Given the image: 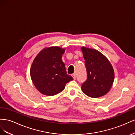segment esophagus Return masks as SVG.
<instances>
[{"mask_svg": "<svg viewBox=\"0 0 135 135\" xmlns=\"http://www.w3.org/2000/svg\"><path fill=\"white\" fill-rule=\"evenodd\" d=\"M72 77H73V79H74V80H75V79H76V74H72Z\"/></svg>", "mask_w": 135, "mask_h": 135, "instance_id": "esophagus-1", "label": "esophagus"}]
</instances>
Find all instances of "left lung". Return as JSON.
<instances>
[{
	"instance_id": "1",
	"label": "left lung",
	"mask_w": 135,
	"mask_h": 135,
	"mask_svg": "<svg viewBox=\"0 0 135 135\" xmlns=\"http://www.w3.org/2000/svg\"><path fill=\"white\" fill-rule=\"evenodd\" d=\"M87 71V80L81 89L86 95L98 98L106 94L114 80V70L108 59L97 50L81 47Z\"/></svg>"
}]
</instances>
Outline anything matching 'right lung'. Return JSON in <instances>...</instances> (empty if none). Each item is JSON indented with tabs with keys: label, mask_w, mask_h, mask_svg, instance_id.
Listing matches in <instances>:
<instances>
[{
	"label": "right lung",
	"mask_w": 135,
	"mask_h": 135,
	"mask_svg": "<svg viewBox=\"0 0 135 135\" xmlns=\"http://www.w3.org/2000/svg\"><path fill=\"white\" fill-rule=\"evenodd\" d=\"M65 49L58 46L45 47L34 58L30 70L34 85L41 93L53 96L62 91L65 84L73 80L67 74L61 57Z\"/></svg>",
	"instance_id": "add662e5"
}]
</instances>
